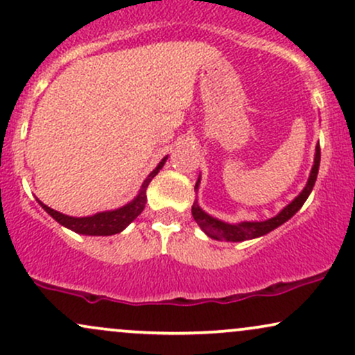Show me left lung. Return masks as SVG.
<instances>
[{
    "label": "left lung",
    "instance_id": "left-lung-1",
    "mask_svg": "<svg viewBox=\"0 0 355 355\" xmlns=\"http://www.w3.org/2000/svg\"><path fill=\"white\" fill-rule=\"evenodd\" d=\"M319 165H320V146L317 144L315 146V157H313V165L309 175V180L305 183L304 190L292 200L288 205H285L275 217L263 220V222H240V223H227L223 220H218L211 215L207 214L200 209L198 202L195 200L191 205V215H193L195 222L198 223V227L209 235L210 239L215 240H225V242H243V240H250L262 237V235L268 234V232L275 230L277 227H280L282 223L287 222L288 218H292L297 211L300 210V207L304 205L307 197L311 195V191L315 185L317 173H319ZM200 185V175H198V180L195 183V190H198Z\"/></svg>",
    "mask_w": 355,
    "mask_h": 355
}]
</instances>
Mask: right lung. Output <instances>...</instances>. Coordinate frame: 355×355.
Returning a JSON list of instances; mask_svg holds the SVG:
<instances>
[{
  "label": "right lung",
  "instance_id": "1",
  "mask_svg": "<svg viewBox=\"0 0 355 355\" xmlns=\"http://www.w3.org/2000/svg\"><path fill=\"white\" fill-rule=\"evenodd\" d=\"M166 157L162 158L160 164L157 165V168L153 170L148 177L145 178V182L141 183V189L138 191V195L133 198L132 202H128L126 205L120 207V209L115 210H107V211H98L95 215H89V217H70V215H64L60 214V211L50 209L48 205H44L43 202L38 203L43 207V210L46 211L48 215H51L60 225L67 227L76 234L81 235H115L120 234L121 230H125L130 223L135 220L138 215L141 214L145 209V203H146V189H148L150 182L153 180V177L162 170V166L165 165Z\"/></svg>",
  "mask_w": 355,
  "mask_h": 355
}]
</instances>
